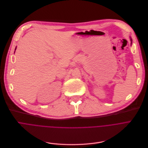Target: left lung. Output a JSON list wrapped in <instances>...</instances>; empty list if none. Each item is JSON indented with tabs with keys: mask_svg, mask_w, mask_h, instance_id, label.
<instances>
[{
	"mask_svg": "<svg viewBox=\"0 0 148 148\" xmlns=\"http://www.w3.org/2000/svg\"><path fill=\"white\" fill-rule=\"evenodd\" d=\"M130 40H131V44H132V39H131V38H130Z\"/></svg>",
	"mask_w": 148,
	"mask_h": 148,
	"instance_id": "obj_1",
	"label": "left lung"
}]
</instances>
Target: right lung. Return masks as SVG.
<instances>
[{
	"label": "right lung",
	"instance_id": "obj_1",
	"mask_svg": "<svg viewBox=\"0 0 148 148\" xmlns=\"http://www.w3.org/2000/svg\"><path fill=\"white\" fill-rule=\"evenodd\" d=\"M16 48H15V50H16ZM14 52H15V51H14Z\"/></svg>",
	"mask_w": 148,
	"mask_h": 148
}]
</instances>
